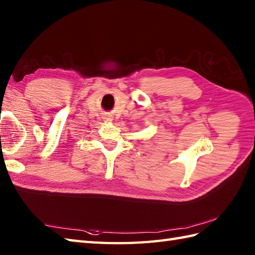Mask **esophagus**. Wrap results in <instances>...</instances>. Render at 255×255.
Segmentation results:
<instances>
[{"mask_svg":"<svg viewBox=\"0 0 255 255\" xmlns=\"http://www.w3.org/2000/svg\"><path fill=\"white\" fill-rule=\"evenodd\" d=\"M103 119H104V121H105L106 123H111V122L113 121L112 115H108V114H106V115L103 116Z\"/></svg>","mask_w":255,"mask_h":255,"instance_id":"esophagus-1","label":"esophagus"}]
</instances>
